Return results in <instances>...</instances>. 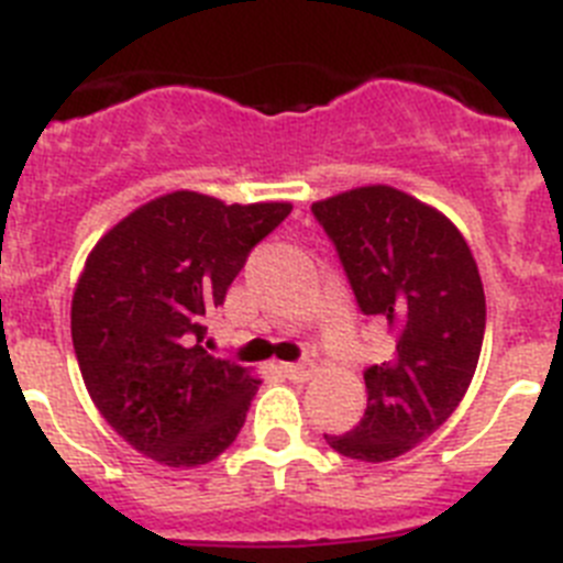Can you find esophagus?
Returning <instances> with one entry per match:
<instances>
[{
  "instance_id": "esophagus-1",
  "label": "esophagus",
  "mask_w": 563,
  "mask_h": 563,
  "mask_svg": "<svg viewBox=\"0 0 563 563\" xmlns=\"http://www.w3.org/2000/svg\"><path fill=\"white\" fill-rule=\"evenodd\" d=\"M285 375L296 383H307L316 377V363L301 361V363H285Z\"/></svg>"
}]
</instances>
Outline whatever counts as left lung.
<instances>
[{
	"mask_svg": "<svg viewBox=\"0 0 563 563\" xmlns=\"http://www.w3.org/2000/svg\"><path fill=\"white\" fill-rule=\"evenodd\" d=\"M335 242L363 316L395 332L389 361L363 372L366 411L330 449L386 462L434 434L454 415L485 338V290L460 228L391 186H361L312 202Z\"/></svg>",
	"mask_w": 563,
	"mask_h": 563,
	"instance_id": "1",
	"label": "left lung"
}]
</instances>
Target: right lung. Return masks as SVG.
Masks as SVG:
<instances>
[{"label": "right lung", "instance_id": "obj_1", "mask_svg": "<svg viewBox=\"0 0 563 563\" xmlns=\"http://www.w3.org/2000/svg\"><path fill=\"white\" fill-rule=\"evenodd\" d=\"M290 211V202L225 206L172 191L89 251L73 292V346L96 409L134 451L197 467L236 440L262 380L202 350V318Z\"/></svg>", "mask_w": 563, "mask_h": 563}]
</instances>
